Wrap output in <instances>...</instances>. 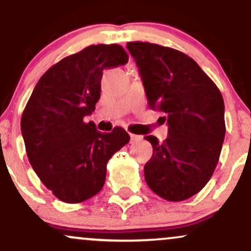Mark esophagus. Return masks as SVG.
Here are the masks:
<instances>
[{"instance_id":"1","label":"esophagus","mask_w":251,"mask_h":251,"mask_svg":"<svg viewBox=\"0 0 251 251\" xmlns=\"http://www.w3.org/2000/svg\"><path fill=\"white\" fill-rule=\"evenodd\" d=\"M142 135H137V134H133V133H129V142L131 143H137L139 142V140H142Z\"/></svg>"}]
</instances>
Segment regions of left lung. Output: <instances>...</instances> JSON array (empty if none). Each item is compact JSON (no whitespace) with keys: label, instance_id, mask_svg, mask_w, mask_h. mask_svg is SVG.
I'll return each instance as SVG.
<instances>
[{"label":"left lung","instance_id":"left-lung-1","mask_svg":"<svg viewBox=\"0 0 251 251\" xmlns=\"http://www.w3.org/2000/svg\"><path fill=\"white\" fill-rule=\"evenodd\" d=\"M150 108L163 112L169 137L148 135L153 154L144 166L149 188L180 201L201 191L214 174L226 135L220 89L194 59L150 42H128Z\"/></svg>","mask_w":251,"mask_h":251}]
</instances>
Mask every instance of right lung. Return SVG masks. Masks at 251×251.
<instances>
[{
    "instance_id": "add662e5",
    "label": "right lung",
    "mask_w": 251,
    "mask_h": 251,
    "mask_svg": "<svg viewBox=\"0 0 251 251\" xmlns=\"http://www.w3.org/2000/svg\"><path fill=\"white\" fill-rule=\"evenodd\" d=\"M120 45H92L63 57L37 81L21 118L28 159L48 190L65 203L96 196L109 158L129 142L122 127L101 133L83 122L100 99L102 71L127 63Z\"/></svg>"
}]
</instances>
